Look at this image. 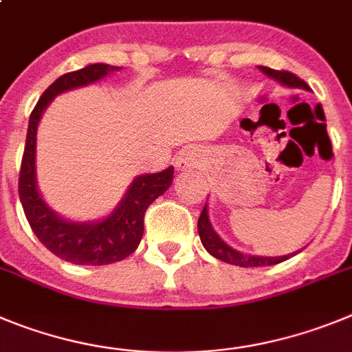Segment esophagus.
Segmentation results:
<instances>
[{
  "instance_id": "esophagus-1",
  "label": "esophagus",
  "mask_w": 352,
  "mask_h": 352,
  "mask_svg": "<svg viewBox=\"0 0 352 352\" xmlns=\"http://www.w3.org/2000/svg\"><path fill=\"white\" fill-rule=\"evenodd\" d=\"M175 166L180 172H192V170H198L199 166H201V154H199L198 148L195 147L184 148L182 153H180V156L177 157Z\"/></svg>"
}]
</instances>
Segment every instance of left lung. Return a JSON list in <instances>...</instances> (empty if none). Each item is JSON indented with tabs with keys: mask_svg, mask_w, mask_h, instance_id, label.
Here are the masks:
<instances>
[{
	"mask_svg": "<svg viewBox=\"0 0 352 352\" xmlns=\"http://www.w3.org/2000/svg\"><path fill=\"white\" fill-rule=\"evenodd\" d=\"M263 74H267L268 77L275 78L286 87H293V89H305L310 91L309 84L305 80H302L300 77H296L291 72H286V69H272L267 68V66H259ZM198 233L199 239H201V243L204 247L210 252L214 258L221 259L224 263H230V265H236V267H270V265H277V263H283L286 259H289L291 256H294L296 252H291L287 256H251V254H243V252L235 251V249H231L223 239H221L217 233L212 228L210 219H208V205L205 204L204 210L199 214L198 219Z\"/></svg>",
	"mask_w": 352,
	"mask_h": 352,
	"instance_id": "8db88e82",
	"label": "left lung"
}]
</instances>
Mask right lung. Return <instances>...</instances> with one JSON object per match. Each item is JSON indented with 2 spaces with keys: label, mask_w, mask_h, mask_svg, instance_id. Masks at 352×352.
<instances>
[{
  "label": "right lung",
  "mask_w": 352,
  "mask_h": 352,
  "mask_svg": "<svg viewBox=\"0 0 352 352\" xmlns=\"http://www.w3.org/2000/svg\"><path fill=\"white\" fill-rule=\"evenodd\" d=\"M117 69L121 68L96 63L77 72L61 75L43 91L42 98L38 100L30 116L26 145L22 154L21 173H19V198L28 223L38 240L52 254L75 265H94V267L110 265L128 258L137 251L144 235L145 210L157 196L163 195L172 186L173 180V166L160 173L138 175L112 214L94 223H74L63 219L42 199V195L36 188L34 154H36V128L43 110L58 94L93 84Z\"/></svg>",
  "instance_id": "right-lung-1"
}]
</instances>
